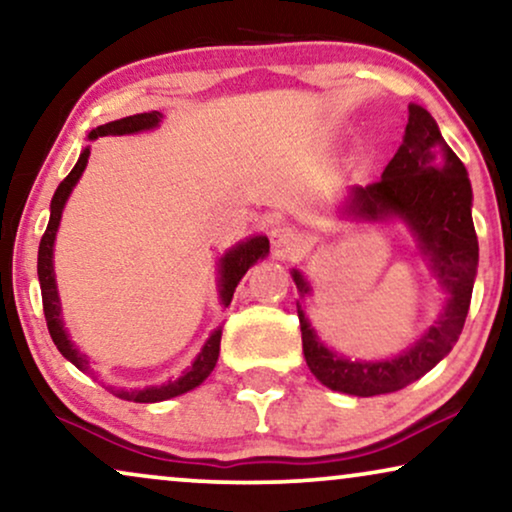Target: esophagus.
Masks as SVG:
<instances>
[{
	"label": "esophagus",
	"mask_w": 512,
	"mask_h": 512,
	"mask_svg": "<svg viewBox=\"0 0 512 512\" xmlns=\"http://www.w3.org/2000/svg\"><path fill=\"white\" fill-rule=\"evenodd\" d=\"M270 242H272V249L277 251V254L282 256H293L298 254V251L305 249V237L303 233H298L296 228L291 226H275L270 230Z\"/></svg>",
	"instance_id": "esophagus-1"
}]
</instances>
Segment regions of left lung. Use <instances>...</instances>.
I'll return each instance as SVG.
<instances>
[{"instance_id": "8db88e82", "label": "left lung", "mask_w": 512, "mask_h": 512, "mask_svg": "<svg viewBox=\"0 0 512 512\" xmlns=\"http://www.w3.org/2000/svg\"><path fill=\"white\" fill-rule=\"evenodd\" d=\"M471 207L473 191L464 163L445 144L429 111L410 104L403 144L384 167L382 179L349 188L340 214L359 221H403L415 235L431 275L447 293L445 310L415 345L394 359L349 361L319 340L298 300L305 361L324 387L349 396L391 394L419 380L450 354L464 328L478 272ZM291 277L300 298L310 296L303 272L291 270Z\"/></svg>"}]
</instances>
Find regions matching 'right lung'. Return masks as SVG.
<instances>
[{
	"instance_id": "right-lung-1",
	"label": "right lung",
	"mask_w": 512,
	"mask_h": 512,
	"mask_svg": "<svg viewBox=\"0 0 512 512\" xmlns=\"http://www.w3.org/2000/svg\"><path fill=\"white\" fill-rule=\"evenodd\" d=\"M160 121H163V114L160 111H149V114H135L125 116L121 121H111L104 125H97L95 130H90L88 139L107 137V135H135V132L153 130L158 128ZM90 146L81 151L79 160H76L74 170L62 179V184L55 191L51 200V219H48L46 233L41 237L39 244V261H37V272H39V284H41V300H44V317L48 324V333L55 342V347L60 349V354L65 356L67 361H72L76 368L88 373L90 363L88 356L81 354L72 340H69V333L65 324H62V307H60V296H58V284H55V270H53V244L55 235H58V226L62 219V209H65V202L69 193L74 191L76 181L81 179L83 170L88 165ZM270 254V240L265 235H254L249 240L235 244L233 249H228L226 254L221 256L219 261V298L221 305L228 307L230 300H233L235 286L240 284V279L247 275V270L256 261H261ZM219 349H221V326L209 335L205 345H202L200 354L195 356V361L188 366L184 373H181L177 380H167L165 384H158V387H144V389H118V387H107L111 394L123 398V401H135V403H158L167 401V398L181 396L186 391L200 387L202 382L207 380L209 373H212L216 361H219Z\"/></svg>"
}]
</instances>
